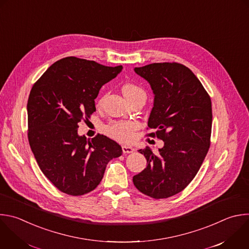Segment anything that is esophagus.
Here are the masks:
<instances>
[{"label":"esophagus","instance_id":"esophagus-1","mask_svg":"<svg viewBox=\"0 0 249 249\" xmlns=\"http://www.w3.org/2000/svg\"><path fill=\"white\" fill-rule=\"evenodd\" d=\"M122 151L123 153H132L135 151V148L131 145H122Z\"/></svg>","mask_w":249,"mask_h":249}]
</instances>
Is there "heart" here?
<instances>
[{
	"mask_svg": "<svg viewBox=\"0 0 249 249\" xmlns=\"http://www.w3.org/2000/svg\"><path fill=\"white\" fill-rule=\"evenodd\" d=\"M122 92L124 96L129 100H133L137 97L145 98V92L138 85L134 83H126L122 87ZM103 100L98 102V106L102 104ZM137 123L134 121L128 120H114L110 121L106 126V132L112 138L121 141V142H129L133 138V133L137 129Z\"/></svg>",
	"mask_w": 249,
	"mask_h": 249,
	"instance_id": "1",
	"label": "heart"
}]
</instances>
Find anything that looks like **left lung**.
<instances>
[{
    "mask_svg": "<svg viewBox=\"0 0 249 249\" xmlns=\"http://www.w3.org/2000/svg\"><path fill=\"white\" fill-rule=\"evenodd\" d=\"M154 94L147 126L149 137L164 142L158 153L140 149L146 167L133 177L135 187L155 199L182 192L196 177L210 146L211 100L200 81L187 66L177 62L136 67Z\"/></svg>",
    "mask_w": 249,
    "mask_h": 249,
    "instance_id": "1",
    "label": "left lung"
}]
</instances>
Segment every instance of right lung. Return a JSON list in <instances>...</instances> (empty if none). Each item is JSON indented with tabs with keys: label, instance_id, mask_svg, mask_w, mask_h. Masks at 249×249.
Returning <instances> with one entry per match:
<instances>
[{
	"label": "right lung",
	"instance_id": "add662e5",
	"mask_svg": "<svg viewBox=\"0 0 249 249\" xmlns=\"http://www.w3.org/2000/svg\"><path fill=\"white\" fill-rule=\"evenodd\" d=\"M122 65L110 67L75 56L52 64L33 85L27 103L28 141L41 171L60 192L83 196L101 183L121 146L104 135L79 136L78 123L96 111L103 85Z\"/></svg>",
	"mask_w": 249,
	"mask_h": 249
}]
</instances>
